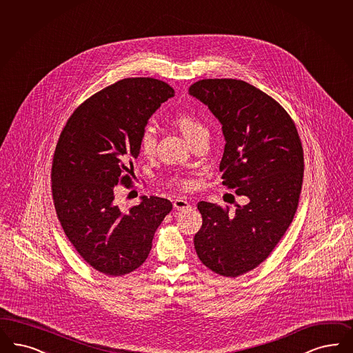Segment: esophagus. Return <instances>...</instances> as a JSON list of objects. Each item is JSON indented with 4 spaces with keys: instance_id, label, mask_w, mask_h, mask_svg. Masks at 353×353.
<instances>
[{
    "instance_id": "esophagus-1",
    "label": "esophagus",
    "mask_w": 353,
    "mask_h": 353,
    "mask_svg": "<svg viewBox=\"0 0 353 353\" xmlns=\"http://www.w3.org/2000/svg\"><path fill=\"white\" fill-rule=\"evenodd\" d=\"M174 208L178 209V210H187V209L191 208V205L185 199L178 197L174 200Z\"/></svg>"
}]
</instances>
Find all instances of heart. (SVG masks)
<instances>
[{"instance_id": "1", "label": "heart", "mask_w": 353, "mask_h": 353, "mask_svg": "<svg viewBox=\"0 0 353 353\" xmlns=\"http://www.w3.org/2000/svg\"><path fill=\"white\" fill-rule=\"evenodd\" d=\"M174 123L188 143H191L196 136L200 134L201 132H207L205 131V127L199 121V119H196L192 115H188V114H182V115L176 117ZM156 148H157L156 131H154L153 127L146 125L141 132V134H140V149H141V152L144 153L145 156L152 157L156 153ZM175 183H176L178 187H181L183 190H191V188L195 187L196 184L195 181L188 179V178L178 179Z\"/></svg>"}]
</instances>
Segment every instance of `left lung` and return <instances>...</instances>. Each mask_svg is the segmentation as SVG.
<instances>
[{
    "mask_svg": "<svg viewBox=\"0 0 353 353\" xmlns=\"http://www.w3.org/2000/svg\"><path fill=\"white\" fill-rule=\"evenodd\" d=\"M188 92L222 124V184L248 199L235 212L197 204L203 225L194 238L196 254L213 272L236 277L268 258L296 214L303 178L300 136L287 111L245 81L200 79Z\"/></svg>",
    "mask_w": 353,
    "mask_h": 353,
    "instance_id": "obj_1",
    "label": "left lung"
}]
</instances>
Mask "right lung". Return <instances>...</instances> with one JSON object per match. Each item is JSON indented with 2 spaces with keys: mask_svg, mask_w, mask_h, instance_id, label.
<instances>
[{
  "mask_svg": "<svg viewBox=\"0 0 353 353\" xmlns=\"http://www.w3.org/2000/svg\"><path fill=\"white\" fill-rule=\"evenodd\" d=\"M174 97L163 81L124 79L94 94L68 119L53 154L52 196L64 233L81 258L107 276L139 268L152 250L170 200L141 196L123 212L118 184L132 188L140 134L161 103Z\"/></svg>",
  "mask_w": 353,
  "mask_h": 353,
  "instance_id": "obj_1",
  "label": "right lung"
}]
</instances>
